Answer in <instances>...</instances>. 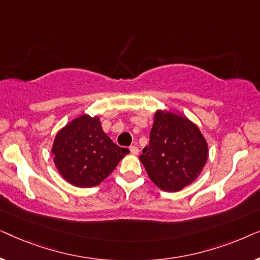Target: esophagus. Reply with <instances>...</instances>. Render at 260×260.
Wrapping results in <instances>:
<instances>
[{
  "label": "esophagus",
  "instance_id": "esophagus-1",
  "mask_svg": "<svg viewBox=\"0 0 260 260\" xmlns=\"http://www.w3.org/2000/svg\"><path fill=\"white\" fill-rule=\"evenodd\" d=\"M130 151H131V154H134V155H138V152H140V149H138L136 145H131L130 147Z\"/></svg>",
  "mask_w": 260,
  "mask_h": 260
}]
</instances>
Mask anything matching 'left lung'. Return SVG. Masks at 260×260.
Wrapping results in <instances>:
<instances>
[{"mask_svg": "<svg viewBox=\"0 0 260 260\" xmlns=\"http://www.w3.org/2000/svg\"><path fill=\"white\" fill-rule=\"evenodd\" d=\"M207 157V142L194 123L173 112L155 113L150 141L140 159L156 186L181 190L197 180Z\"/></svg>", "mask_w": 260, "mask_h": 260, "instance_id": "obj_1", "label": "left lung"}]
</instances>
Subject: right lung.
Returning <instances> with one entry per match:
<instances>
[{"label": "right lung", "mask_w": 260, "mask_h": 260, "mask_svg": "<svg viewBox=\"0 0 260 260\" xmlns=\"http://www.w3.org/2000/svg\"><path fill=\"white\" fill-rule=\"evenodd\" d=\"M129 152L106 136L98 117L83 115L62 127L52 154L60 175L73 186H98Z\"/></svg>", "instance_id": "1"}]
</instances>
